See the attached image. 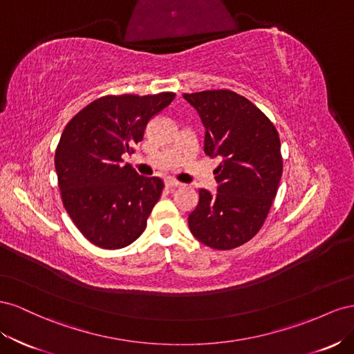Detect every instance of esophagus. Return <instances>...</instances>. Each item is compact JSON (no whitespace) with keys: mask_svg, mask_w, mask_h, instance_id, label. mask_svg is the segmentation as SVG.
Here are the masks:
<instances>
[{"mask_svg":"<svg viewBox=\"0 0 354 354\" xmlns=\"http://www.w3.org/2000/svg\"><path fill=\"white\" fill-rule=\"evenodd\" d=\"M166 185L169 188H178V187H180L183 184L178 183V180H175V179H166Z\"/></svg>","mask_w":354,"mask_h":354,"instance_id":"34e87169","label":"esophagus"}]
</instances>
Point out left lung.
<instances>
[{
  "instance_id": "left-lung-1",
  "label": "left lung",
  "mask_w": 354,
  "mask_h": 354,
  "mask_svg": "<svg viewBox=\"0 0 354 354\" xmlns=\"http://www.w3.org/2000/svg\"><path fill=\"white\" fill-rule=\"evenodd\" d=\"M203 123L205 153L219 157L218 193L198 191L188 216L193 236L218 250L241 246L261 230L277 194L283 160L274 124L259 108L231 90L184 93Z\"/></svg>"
}]
</instances>
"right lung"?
I'll return each mask as SVG.
<instances>
[{"label":"right lung","mask_w":354,"mask_h":354,"mask_svg":"<svg viewBox=\"0 0 354 354\" xmlns=\"http://www.w3.org/2000/svg\"><path fill=\"white\" fill-rule=\"evenodd\" d=\"M175 93L104 96L66 124L55 167L69 218L82 234L102 249L126 248L144 233L163 191L160 178H147L123 163L144 139L148 121Z\"/></svg>","instance_id":"right-lung-1"}]
</instances>
